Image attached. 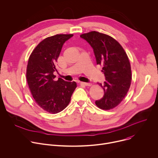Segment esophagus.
I'll list each match as a JSON object with an SVG mask.
<instances>
[{"label":"esophagus","mask_w":158,"mask_h":158,"mask_svg":"<svg viewBox=\"0 0 158 158\" xmlns=\"http://www.w3.org/2000/svg\"><path fill=\"white\" fill-rule=\"evenodd\" d=\"M81 85H85V86H92V83H85V82H81L80 83Z\"/></svg>","instance_id":"obj_1"}]
</instances>
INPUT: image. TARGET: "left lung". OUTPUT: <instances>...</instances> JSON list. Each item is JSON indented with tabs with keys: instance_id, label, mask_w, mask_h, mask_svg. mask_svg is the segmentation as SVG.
Masks as SVG:
<instances>
[{
	"instance_id": "obj_1",
	"label": "left lung",
	"mask_w": 158,
	"mask_h": 158,
	"mask_svg": "<svg viewBox=\"0 0 158 158\" xmlns=\"http://www.w3.org/2000/svg\"><path fill=\"white\" fill-rule=\"evenodd\" d=\"M94 49L97 64L102 65V72L106 77L104 83H100L103 97L95 101L102 110H110L122 101L131 83L132 73L129 58L124 48L112 37L97 31L80 35Z\"/></svg>"
}]
</instances>
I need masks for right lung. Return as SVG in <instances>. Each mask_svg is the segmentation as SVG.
<instances>
[{
  "instance_id": "obj_1",
  "label": "right lung",
  "mask_w": 158,
  "mask_h": 158,
  "mask_svg": "<svg viewBox=\"0 0 158 158\" xmlns=\"http://www.w3.org/2000/svg\"><path fill=\"white\" fill-rule=\"evenodd\" d=\"M73 34H56L48 37L34 49L29 58L26 79L29 90L38 106L45 111L55 114L69 104L77 88L75 81L55 80L56 62L63 44Z\"/></svg>"
}]
</instances>
